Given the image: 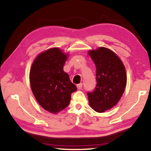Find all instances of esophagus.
<instances>
[{
	"label": "esophagus",
	"instance_id": "1",
	"mask_svg": "<svg viewBox=\"0 0 151 151\" xmlns=\"http://www.w3.org/2000/svg\"><path fill=\"white\" fill-rule=\"evenodd\" d=\"M76 86H77L78 90H81V89L82 88V87H83V84H82V83L78 84V85H76Z\"/></svg>",
	"mask_w": 151,
	"mask_h": 151
}]
</instances>
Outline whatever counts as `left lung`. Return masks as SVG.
Segmentation results:
<instances>
[{"instance_id":"8db88e82","label":"left lung","mask_w":151,"mask_h":151,"mask_svg":"<svg viewBox=\"0 0 151 151\" xmlns=\"http://www.w3.org/2000/svg\"><path fill=\"white\" fill-rule=\"evenodd\" d=\"M88 54L96 66V86L88 93L89 105L97 112L111 109L119 103L127 86L123 63L115 52L106 47L89 50Z\"/></svg>"}]
</instances>
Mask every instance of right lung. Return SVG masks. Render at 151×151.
I'll use <instances>...</instances> for the list:
<instances>
[{"instance_id":"1","label":"right lung","mask_w":151,"mask_h":151,"mask_svg":"<svg viewBox=\"0 0 151 151\" xmlns=\"http://www.w3.org/2000/svg\"><path fill=\"white\" fill-rule=\"evenodd\" d=\"M68 55L59 48H50L38 55L30 67L32 93L40 106L50 113L65 109L69 104L71 93L77 90L63 70Z\"/></svg>"}]
</instances>
